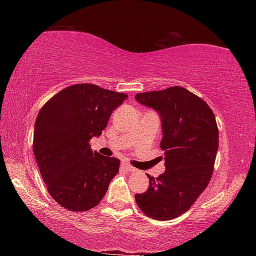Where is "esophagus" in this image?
I'll list each match as a JSON object with an SVG mask.
<instances>
[{"mask_svg": "<svg viewBox=\"0 0 256 256\" xmlns=\"http://www.w3.org/2000/svg\"><path fill=\"white\" fill-rule=\"evenodd\" d=\"M122 167H123V170H125L128 172H136V168H134L133 166H131V164H123Z\"/></svg>", "mask_w": 256, "mask_h": 256, "instance_id": "34e87169", "label": "esophagus"}]
</instances>
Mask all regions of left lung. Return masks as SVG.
Wrapping results in <instances>:
<instances>
[{
	"mask_svg": "<svg viewBox=\"0 0 256 256\" xmlns=\"http://www.w3.org/2000/svg\"><path fill=\"white\" fill-rule=\"evenodd\" d=\"M136 100L160 116L166 170L157 178L146 175L148 190L134 198L149 218L172 220L193 206L211 180L219 146L214 114L204 100L178 86L136 94Z\"/></svg>",
	"mask_w": 256,
	"mask_h": 256,
	"instance_id": "left-lung-1",
	"label": "left lung"
}]
</instances>
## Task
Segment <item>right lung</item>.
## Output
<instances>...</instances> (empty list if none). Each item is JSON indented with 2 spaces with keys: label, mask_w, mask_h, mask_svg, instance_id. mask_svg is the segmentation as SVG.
<instances>
[{
  "label": "right lung",
  "mask_w": 256,
  "mask_h": 256,
  "mask_svg": "<svg viewBox=\"0 0 256 256\" xmlns=\"http://www.w3.org/2000/svg\"><path fill=\"white\" fill-rule=\"evenodd\" d=\"M126 98L79 84L60 90L38 112L34 154L50 196L64 209L88 211L105 196L120 162L92 151L89 141L100 136L112 110Z\"/></svg>",
  "instance_id": "right-lung-1"
}]
</instances>
